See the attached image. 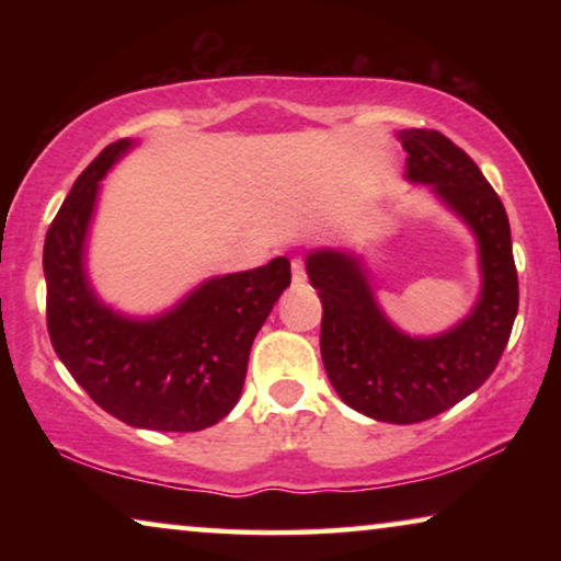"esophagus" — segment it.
Segmentation results:
<instances>
[{"instance_id": "1", "label": "esophagus", "mask_w": 561, "mask_h": 561, "mask_svg": "<svg viewBox=\"0 0 561 561\" xmlns=\"http://www.w3.org/2000/svg\"><path fill=\"white\" fill-rule=\"evenodd\" d=\"M290 271H294V283L306 280V267H304L301 257H294V263H290Z\"/></svg>"}]
</instances>
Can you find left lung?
<instances>
[{
	"mask_svg": "<svg viewBox=\"0 0 561 561\" xmlns=\"http://www.w3.org/2000/svg\"><path fill=\"white\" fill-rule=\"evenodd\" d=\"M405 179L472 229L482 288L470 317L436 336H409L375 301L359 257L313 250L306 273L319 290L321 359L350 409L388 424H419L474 393L495 370L518 313V275L503 202L474 160L436 129L398 133Z\"/></svg>",
	"mask_w": 561,
	"mask_h": 561,
	"instance_id": "obj_1",
	"label": "left lung"
}]
</instances>
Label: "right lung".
<instances>
[{"mask_svg":"<svg viewBox=\"0 0 561 561\" xmlns=\"http://www.w3.org/2000/svg\"><path fill=\"white\" fill-rule=\"evenodd\" d=\"M117 140L76 179L45 234L48 334L60 363L114 419L152 432H202L240 401L250 347L290 286V263L219 275L152 319L110 309L91 288L87 234L99 181L133 148Z\"/></svg>","mask_w":561,"mask_h":561,"instance_id":"1","label":"right lung"}]
</instances>
